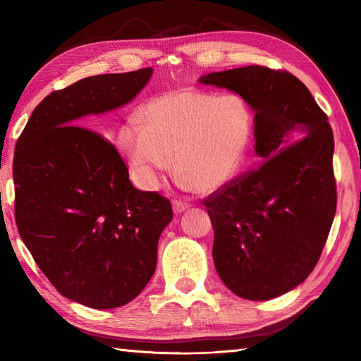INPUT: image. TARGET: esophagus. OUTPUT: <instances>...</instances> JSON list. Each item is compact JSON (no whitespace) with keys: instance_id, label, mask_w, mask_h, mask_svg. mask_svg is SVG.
Masks as SVG:
<instances>
[{"instance_id":"34e87169","label":"esophagus","mask_w":361,"mask_h":361,"mask_svg":"<svg viewBox=\"0 0 361 361\" xmlns=\"http://www.w3.org/2000/svg\"><path fill=\"white\" fill-rule=\"evenodd\" d=\"M172 206H173V212H175V214H181V212H185L186 209L190 208L189 203L181 202V200H173V202H172Z\"/></svg>"}]
</instances>
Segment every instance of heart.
Returning <instances> with one entry per match:
<instances>
[{
  "label": "heart",
  "instance_id": "obj_1",
  "mask_svg": "<svg viewBox=\"0 0 361 361\" xmlns=\"http://www.w3.org/2000/svg\"><path fill=\"white\" fill-rule=\"evenodd\" d=\"M118 135L144 186L155 188L171 167L178 185L211 194L239 171L252 133V114L235 94L176 88L155 96Z\"/></svg>",
  "mask_w": 361,
  "mask_h": 361
}]
</instances>
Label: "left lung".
<instances>
[{"mask_svg": "<svg viewBox=\"0 0 361 361\" xmlns=\"http://www.w3.org/2000/svg\"><path fill=\"white\" fill-rule=\"evenodd\" d=\"M200 82L234 91L256 111L259 166L203 203L220 279L237 296L267 301L304 282L323 252L336 211L332 127L288 71L251 65Z\"/></svg>", "mask_w": 361, "mask_h": 361, "instance_id": "1", "label": "left lung"}]
</instances>
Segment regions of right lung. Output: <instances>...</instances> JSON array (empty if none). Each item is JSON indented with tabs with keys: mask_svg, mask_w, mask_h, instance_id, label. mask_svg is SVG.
Wrapping results in <instances>:
<instances>
[{
	"mask_svg": "<svg viewBox=\"0 0 361 361\" xmlns=\"http://www.w3.org/2000/svg\"><path fill=\"white\" fill-rule=\"evenodd\" d=\"M152 68L99 74L35 106L13 157L15 221L35 264L63 296L116 309L155 273L169 198L136 189L118 149L82 118L128 104Z\"/></svg>",
	"mask_w": 361,
	"mask_h": 361,
	"instance_id": "1",
	"label": "right lung"
}]
</instances>
